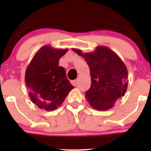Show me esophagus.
Listing matches in <instances>:
<instances>
[{"instance_id":"esophagus-1","label":"esophagus","mask_w":151,"mask_h":151,"mask_svg":"<svg viewBox=\"0 0 151 151\" xmlns=\"http://www.w3.org/2000/svg\"><path fill=\"white\" fill-rule=\"evenodd\" d=\"M77 80H72L71 81V84H72L74 86H76V85H77Z\"/></svg>"}]
</instances>
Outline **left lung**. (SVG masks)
Masks as SVG:
<instances>
[{
	"label": "left lung",
	"mask_w": 151,
	"mask_h": 151,
	"mask_svg": "<svg viewBox=\"0 0 151 151\" xmlns=\"http://www.w3.org/2000/svg\"><path fill=\"white\" fill-rule=\"evenodd\" d=\"M86 60L90 68L91 86L85 93L90 105L97 110H108L124 96L128 87V70L119 56L104 46L92 52L72 49Z\"/></svg>",
	"instance_id": "8db88e82"
}]
</instances>
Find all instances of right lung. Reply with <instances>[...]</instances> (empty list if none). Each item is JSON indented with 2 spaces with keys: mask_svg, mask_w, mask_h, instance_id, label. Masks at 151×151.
I'll use <instances>...</instances> for the list:
<instances>
[{
  "mask_svg": "<svg viewBox=\"0 0 151 151\" xmlns=\"http://www.w3.org/2000/svg\"><path fill=\"white\" fill-rule=\"evenodd\" d=\"M68 49L41 47L25 71V81L32 102L47 111L57 109L74 86L67 80L65 68L59 60Z\"/></svg>",
  "mask_w": 151,
  "mask_h": 151,
  "instance_id": "right-lung-1",
  "label": "right lung"
}]
</instances>
